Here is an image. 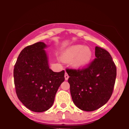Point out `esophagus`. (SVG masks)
Instances as JSON below:
<instances>
[{
  "label": "esophagus",
  "instance_id": "34e87169",
  "mask_svg": "<svg viewBox=\"0 0 129 129\" xmlns=\"http://www.w3.org/2000/svg\"><path fill=\"white\" fill-rule=\"evenodd\" d=\"M69 77V76L68 74L66 73V72H65V74H64V78H65V80H68Z\"/></svg>",
  "mask_w": 129,
  "mask_h": 129
}]
</instances>
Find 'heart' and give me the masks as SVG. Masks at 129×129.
<instances>
[{"label":"heart","mask_w":129,"mask_h":129,"mask_svg":"<svg viewBox=\"0 0 129 129\" xmlns=\"http://www.w3.org/2000/svg\"><path fill=\"white\" fill-rule=\"evenodd\" d=\"M93 53L91 49L83 45L71 46L63 51L61 58L64 61H73L74 66L78 68L86 67L92 59Z\"/></svg>","instance_id":"heart-1"}]
</instances>
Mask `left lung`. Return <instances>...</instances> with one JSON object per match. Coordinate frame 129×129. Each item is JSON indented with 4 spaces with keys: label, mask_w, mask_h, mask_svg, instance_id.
Wrapping results in <instances>:
<instances>
[{
    "label": "left lung",
    "mask_w": 129,
    "mask_h": 129,
    "mask_svg": "<svg viewBox=\"0 0 129 129\" xmlns=\"http://www.w3.org/2000/svg\"><path fill=\"white\" fill-rule=\"evenodd\" d=\"M95 56L87 68L66 70L73 103L86 112L96 110L108 102L116 77V67L110 53L96 46Z\"/></svg>",
    "instance_id": "1"
}]
</instances>
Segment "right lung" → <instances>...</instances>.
Listing matches in <instances>:
<instances>
[{"label": "right lung", "instance_id": "right-lung-1", "mask_svg": "<svg viewBox=\"0 0 129 129\" xmlns=\"http://www.w3.org/2000/svg\"><path fill=\"white\" fill-rule=\"evenodd\" d=\"M42 42L26 47L19 54L13 70L17 98L29 110L45 112L52 106L58 89L64 80V71L49 68V58Z\"/></svg>", "mask_w": 129, "mask_h": 129}]
</instances>
